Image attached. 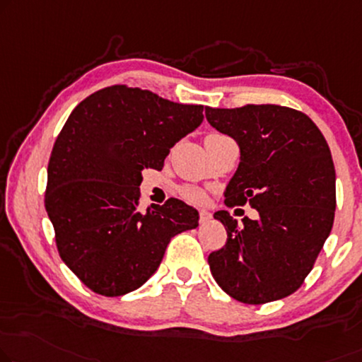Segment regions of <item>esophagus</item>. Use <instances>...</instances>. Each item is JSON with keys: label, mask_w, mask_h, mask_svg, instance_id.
Masks as SVG:
<instances>
[{"label": "esophagus", "mask_w": 362, "mask_h": 362, "mask_svg": "<svg viewBox=\"0 0 362 362\" xmlns=\"http://www.w3.org/2000/svg\"><path fill=\"white\" fill-rule=\"evenodd\" d=\"M211 213L209 211H206V209H202V211H199V223L202 224H204V223H208L209 219H211Z\"/></svg>", "instance_id": "34e87169"}]
</instances>
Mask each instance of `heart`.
Segmentation results:
<instances>
[{"mask_svg": "<svg viewBox=\"0 0 362 362\" xmlns=\"http://www.w3.org/2000/svg\"><path fill=\"white\" fill-rule=\"evenodd\" d=\"M211 136H221L219 133H209L206 138H211ZM180 195L187 199V202L190 203H195V204H202L204 203V199H206V192L203 190V188L195 187V185H185L180 188Z\"/></svg>", "mask_w": 362, "mask_h": 362, "instance_id": "obj_1", "label": "heart"}]
</instances>
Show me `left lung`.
I'll return each mask as SVG.
<instances>
[{
	"label": "left lung",
	"mask_w": 362,
	"mask_h": 362,
	"mask_svg": "<svg viewBox=\"0 0 362 362\" xmlns=\"http://www.w3.org/2000/svg\"><path fill=\"white\" fill-rule=\"evenodd\" d=\"M206 120L240 148L224 203H250L260 214L239 226L228 211L214 213L228 240L208 257L213 278L244 304L283 299L300 288L330 235L337 208L330 148L315 123L289 107H206Z\"/></svg>",
	"instance_id": "8db88e82"
}]
</instances>
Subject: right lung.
Wrapping results in <instances>:
<instances>
[{"label":"right lung","instance_id":"obj_1","mask_svg":"<svg viewBox=\"0 0 362 362\" xmlns=\"http://www.w3.org/2000/svg\"><path fill=\"white\" fill-rule=\"evenodd\" d=\"M203 122V105L128 86L76 105L53 144L45 209L66 267L94 293L115 298L156 273L170 239L198 226V211L170 198L139 209L144 169L160 170L170 148Z\"/></svg>","mask_w":362,"mask_h":362}]
</instances>
